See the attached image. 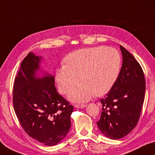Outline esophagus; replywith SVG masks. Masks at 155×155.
<instances>
[{
  "label": "esophagus",
  "mask_w": 155,
  "mask_h": 155,
  "mask_svg": "<svg viewBox=\"0 0 155 155\" xmlns=\"http://www.w3.org/2000/svg\"><path fill=\"white\" fill-rule=\"evenodd\" d=\"M86 106H87V105H86V104H75V107L78 108V109H82V108L85 107Z\"/></svg>",
  "instance_id": "obj_1"
}]
</instances>
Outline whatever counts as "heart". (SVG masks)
<instances>
[{
  "label": "heart",
  "instance_id": "1",
  "mask_svg": "<svg viewBox=\"0 0 155 155\" xmlns=\"http://www.w3.org/2000/svg\"><path fill=\"white\" fill-rule=\"evenodd\" d=\"M55 72L59 91L68 94L81 80L68 97L75 102H86L94 94L101 96L111 89L120 72L121 58L114 48L99 46L73 52Z\"/></svg>",
  "mask_w": 155,
  "mask_h": 155
}]
</instances>
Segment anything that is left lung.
<instances>
[{"label": "left lung", "instance_id": "obj_1", "mask_svg": "<svg viewBox=\"0 0 155 155\" xmlns=\"http://www.w3.org/2000/svg\"><path fill=\"white\" fill-rule=\"evenodd\" d=\"M122 67L113 87L101 101L102 109L97 122L100 130L111 139L127 135L137 125L144 101L146 80L134 56L120 46Z\"/></svg>", "mask_w": 155, "mask_h": 155}]
</instances>
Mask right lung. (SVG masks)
Masks as SVG:
<instances>
[{"label":"right lung","instance_id":"obj_1","mask_svg":"<svg viewBox=\"0 0 155 155\" xmlns=\"http://www.w3.org/2000/svg\"><path fill=\"white\" fill-rule=\"evenodd\" d=\"M41 59L30 53L21 62L13 87V105L25 132L51 146L69 131L73 107L58 94L53 75L37 78Z\"/></svg>","mask_w":155,"mask_h":155}]
</instances>
